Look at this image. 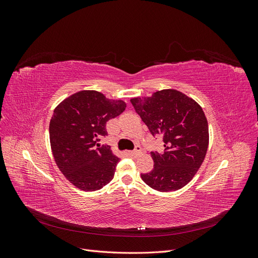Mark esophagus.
<instances>
[{"mask_svg":"<svg viewBox=\"0 0 258 258\" xmlns=\"http://www.w3.org/2000/svg\"><path fill=\"white\" fill-rule=\"evenodd\" d=\"M141 151H142V148H141V146H139V145H137L136 146V148L134 151H131V152H129V155L130 156H134V157H137V156H139L140 154H141Z\"/></svg>","mask_w":258,"mask_h":258,"instance_id":"34e87169","label":"esophagus"}]
</instances>
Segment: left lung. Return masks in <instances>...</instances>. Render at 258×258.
I'll return each mask as SVG.
<instances>
[{
  "mask_svg": "<svg viewBox=\"0 0 258 258\" xmlns=\"http://www.w3.org/2000/svg\"><path fill=\"white\" fill-rule=\"evenodd\" d=\"M130 101L153 137L162 138L165 147L162 154L151 153L154 168L142 173V179L159 191L181 189L197 173L208 150L209 127L201 106L174 89Z\"/></svg>",
  "mask_w": 258,
  "mask_h": 258,
  "instance_id": "left-lung-1",
  "label": "left lung"
}]
</instances>
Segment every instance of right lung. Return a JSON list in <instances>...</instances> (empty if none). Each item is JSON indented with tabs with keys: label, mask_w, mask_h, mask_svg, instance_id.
I'll use <instances>...</instances> for the list:
<instances>
[{
	"label": "right lung",
	"mask_w": 258,
	"mask_h": 258,
	"mask_svg": "<svg viewBox=\"0 0 258 258\" xmlns=\"http://www.w3.org/2000/svg\"><path fill=\"white\" fill-rule=\"evenodd\" d=\"M126 103L108 100L101 92H76L54 108L49 123L51 152L58 168L77 188L101 189L110 183L119 158L110 146H100L107 136L106 122L121 114Z\"/></svg>",
	"instance_id": "obj_1"
}]
</instances>
